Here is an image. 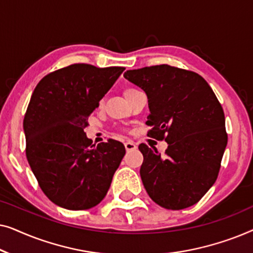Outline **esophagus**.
<instances>
[{"instance_id": "34e87169", "label": "esophagus", "mask_w": 253, "mask_h": 253, "mask_svg": "<svg viewBox=\"0 0 253 253\" xmlns=\"http://www.w3.org/2000/svg\"><path fill=\"white\" fill-rule=\"evenodd\" d=\"M124 146H126V151H133V150H136V148H137V145L134 144L133 141H130V140L126 141V143H124Z\"/></svg>"}]
</instances>
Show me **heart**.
<instances>
[{
    "instance_id": "1",
    "label": "heart",
    "mask_w": 253,
    "mask_h": 253,
    "mask_svg": "<svg viewBox=\"0 0 253 253\" xmlns=\"http://www.w3.org/2000/svg\"><path fill=\"white\" fill-rule=\"evenodd\" d=\"M136 91H137L136 88H132V87H126V89H124V95H126V98L127 99L131 94H132V93H134ZM99 106H100V107H102V106H103V100H101V101H100Z\"/></svg>"
}]
</instances>
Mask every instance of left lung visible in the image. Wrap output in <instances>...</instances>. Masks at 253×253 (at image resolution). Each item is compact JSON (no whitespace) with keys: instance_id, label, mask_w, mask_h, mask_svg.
I'll list each match as a JSON object with an SVG mask.
<instances>
[{"instance_id":"1","label":"left lung","mask_w":253,"mask_h":253,"mask_svg":"<svg viewBox=\"0 0 253 253\" xmlns=\"http://www.w3.org/2000/svg\"><path fill=\"white\" fill-rule=\"evenodd\" d=\"M124 78L146 93L147 136L168 143L165 155L139 145L148 196L167 210L195 205L220 171L228 141L222 106L205 79L190 70L160 64L127 70Z\"/></svg>"}]
</instances>
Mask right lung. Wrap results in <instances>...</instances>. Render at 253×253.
<instances>
[{
    "label": "right lung",
    "mask_w": 253,
    "mask_h": 253,
    "mask_svg": "<svg viewBox=\"0 0 253 253\" xmlns=\"http://www.w3.org/2000/svg\"><path fill=\"white\" fill-rule=\"evenodd\" d=\"M124 69L71 64L44 76L32 93L23 122L26 158L44 195L63 209L98 205L126 154L121 141L95 146L84 132Z\"/></svg>",
    "instance_id": "right-lung-1"
}]
</instances>
